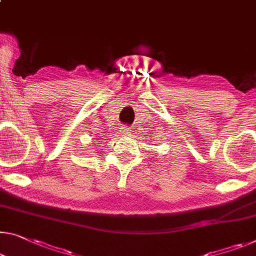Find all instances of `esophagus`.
I'll return each mask as SVG.
<instances>
[{
  "label": "esophagus",
  "instance_id": "34e87169",
  "mask_svg": "<svg viewBox=\"0 0 256 256\" xmlns=\"http://www.w3.org/2000/svg\"><path fill=\"white\" fill-rule=\"evenodd\" d=\"M121 132H122L124 135H128V134L130 132V129L126 128V127H122V128H121Z\"/></svg>",
  "mask_w": 256,
  "mask_h": 256
}]
</instances>
